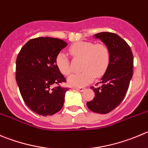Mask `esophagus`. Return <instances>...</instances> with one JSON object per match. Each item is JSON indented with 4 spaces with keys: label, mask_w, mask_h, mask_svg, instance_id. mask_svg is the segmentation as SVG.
<instances>
[{
    "label": "esophagus",
    "mask_w": 148,
    "mask_h": 148,
    "mask_svg": "<svg viewBox=\"0 0 148 148\" xmlns=\"http://www.w3.org/2000/svg\"><path fill=\"white\" fill-rule=\"evenodd\" d=\"M77 90L80 91V92H82L83 90H85V88H82V87H79V88H75Z\"/></svg>",
    "instance_id": "34e87169"
}]
</instances>
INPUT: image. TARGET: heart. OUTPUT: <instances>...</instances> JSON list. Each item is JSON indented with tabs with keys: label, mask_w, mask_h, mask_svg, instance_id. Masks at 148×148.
<instances>
[{
	"label": "heart",
	"mask_w": 148,
	"mask_h": 148,
	"mask_svg": "<svg viewBox=\"0 0 148 148\" xmlns=\"http://www.w3.org/2000/svg\"><path fill=\"white\" fill-rule=\"evenodd\" d=\"M69 52L74 58L82 59L81 69L83 70L69 77L68 82L71 86L82 87L88 85L95 77H101L110 64V49L103 44L95 45L91 41H78L70 47ZM55 63L62 74H70L69 62L65 54H58Z\"/></svg>",
	"instance_id": "obj_1"
}]
</instances>
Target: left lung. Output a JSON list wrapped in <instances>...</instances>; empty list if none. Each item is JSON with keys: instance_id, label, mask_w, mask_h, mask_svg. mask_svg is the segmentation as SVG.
<instances>
[{"instance_id": "8db88e82", "label": "left lung", "mask_w": 148, "mask_h": 148, "mask_svg": "<svg viewBox=\"0 0 148 148\" xmlns=\"http://www.w3.org/2000/svg\"><path fill=\"white\" fill-rule=\"evenodd\" d=\"M94 36L109 48L110 61L99 82L101 85L90 88L95 96L87 102V107L94 112L107 114L118 107L126 94L133 76L134 57L130 47L117 34L102 32Z\"/></svg>"}]
</instances>
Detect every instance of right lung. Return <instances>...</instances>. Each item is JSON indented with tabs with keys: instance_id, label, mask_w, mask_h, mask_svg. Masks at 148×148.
<instances>
[{
	"instance_id": "1",
	"label": "right lung",
	"mask_w": 148,
	"mask_h": 148,
	"mask_svg": "<svg viewBox=\"0 0 148 148\" xmlns=\"http://www.w3.org/2000/svg\"><path fill=\"white\" fill-rule=\"evenodd\" d=\"M66 46L59 38L38 37L29 40L17 55L16 81L20 94L27 107L39 115H52L63 106L69 88L59 85L66 79L55 60Z\"/></svg>"
}]
</instances>
